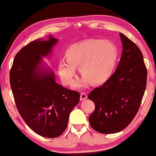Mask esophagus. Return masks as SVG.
<instances>
[{"label": "esophagus", "mask_w": 156, "mask_h": 156, "mask_svg": "<svg viewBox=\"0 0 156 156\" xmlns=\"http://www.w3.org/2000/svg\"><path fill=\"white\" fill-rule=\"evenodd\" d=\"M87 95L85 92H82L81 94H80V100L83 101V100H85L87 99Z\"/></svg>", "instance_id": "34e87169"}]
</instances>
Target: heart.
I'll return each instance as SVG.
<instances>
[{
	"mask_svg": "<svg viewBox=\"0 0 156 156\" xmlns=\"http://www.w3.org/2000/svg\"><path fill=\"white\" fill-rule=\"evenodd\" d=\"M118 48L108 40H88L68 47L65 52L66 60H61L58 74L63 84H73L76 68L83 78L77 86L100 85L110 78L118 58Z\"/></svg>",
	"mask_w": 156,
	"mask_h": 156,
	"instance_id": "b5f03b06",
	"label": "heart"
}]
</instances>
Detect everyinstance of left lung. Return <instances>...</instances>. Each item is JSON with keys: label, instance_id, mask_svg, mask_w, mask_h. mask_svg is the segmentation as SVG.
<instances>
[{"label": "left lung", "instance_id": "8db88e82", "mask_svg": "<svg viewBox=\"0 0 156 156\" xmlns=\"http://www.w3.org/2000/svg\"><path fill=\"white\" fill-rule=\"evenodd\" d=\"M122 56L116 70L102 86L89 94L95 104L89 117L91 127L102 133H114L132 122L146 88L147 68L137 46L122 33Z\"/></svg>", "mask_w": 156, "mask_h": 156}]
</instances>
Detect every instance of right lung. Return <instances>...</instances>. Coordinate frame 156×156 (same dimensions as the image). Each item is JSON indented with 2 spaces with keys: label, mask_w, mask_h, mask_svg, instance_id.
Here are the masks:
<instances>
[{
  "label": "right lung",
  "mask_w": 156,
  "mask_h": 156,
  "mask_svg": "<svg viewBox=\"0 0 156 156\" xmlns=\"http://www.w3.org/2000/svg\"><path fill=\"white\" fill-rule=\"evenodd\" d=\"M58 40H38L18 52L10 71V83L20 116L37 134L53 138L67 127L71 111L80 101V93L55 82L52 71L42 70V56L51 52Z\"/></svg>",
  "instance_id": "1"
}]
</instances>
